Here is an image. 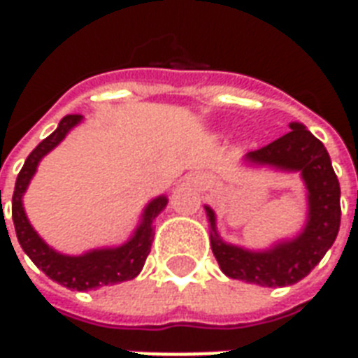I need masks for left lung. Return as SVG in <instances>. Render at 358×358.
<instances>
[{
	"instance_id": "obj_1",
	"label": "left lung",
	"mask_w": 358,
	"mask_h": 358,
	"mask_svg": "<svg viewBox=\"0 0 358 358\" xmlns=\"http://www.w3.org/2000/svg\"><path fill=\"white\" fill-rule=\"evenodd\" d=\"M282 138L257 151H249L243 163L274 171L299 172L307 189V220L295 238L280 240L266 249H248L220 238L217 215L205 205L209 220L213 255L228 278L263 287L297 284L322 261L338 238L341 207L339 182L331 169L328 151L301 122H289Z\"/></svg>"
}]
</instances>
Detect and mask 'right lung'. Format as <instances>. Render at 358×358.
Listing matches in <instances>:
<instances>
[{
    "label": "right lung",
    "mask_w": 358,
    "mask_h": 358,
    "mask_svg": "<svg viewBox=\"0 0 358 358\" xmlns=\"http://www.w3.org/2000/svg\"><path fill=\"white\" fill-rule=\"evenodd\" d=\"M82 118H84L82 115H66L61 118L55 132L40 141L34 151L27 157L24 166L20 169L17 176L15 192H13V224H15L17 240L22 251L32 259V263L42 270L45 276H50L51 280H55L57 284L65 285L69 289L88 292V289L103 287V285L134 280L140 274L151 251L153 236H155L153 220L161 215L169 199L166 195H157L155 199H151L143 207L140 224L136 226L132 236L120 245L90 249L82 255H65V253H59L57 249L50 248L40 238V234L36 232L34 226L30 224L24 213V205H22V195L27 194L30 180L34 178L40 161L65 140L66 134L71 132L74 126L80 124Z\"/></svg>",
    "instance_id": "obj_1"
}]
</instances>
